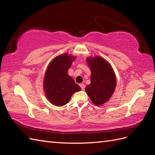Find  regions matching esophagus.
Segmentation results:
<instances>
[{
	"label": "esophagus",
	"instance_id": "34e87169",
	"mask_svg": "<svg viewBox=\"0 0 155 155\" xmlns=\"http://www.w3.org/2000/svg\"><path fill=\"white\" fill-rule=\"evenodd\" d=\"M79 86H80V87L81 88L82 90H85V84H83V83H80V84H79Z\"/></svg>",
	"mask_w": 155,
	"mask_h": 155
}]
</instances>
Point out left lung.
<instances>
[{
    "instance_id": "8db88e82",
    "label": "left lung",
    "mask_w": 155,
    "mask_h": 155,
    "mask_svg": "<svg viewBox=\"0 0 155 155\" xmlns=\"http://www.w3.org/2000/svg\"><path fill=\"white\" fill-rule=\"evenodd\" d=\"M87 63L91 72V84L85 91L94 104L104 105L110 100L116 86V78L110 64L100 56L87 57Z\"/></svg>"
}]
</instances>
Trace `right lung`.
Segmentation results:
<instances>
[{"mask_svg":"<svg viewBox=\"0 0 155 155\" xmlns=\"http://www.w3.org/2000/svg\"><path fill=\"white\" fill-rule=\"evenodd\" d=\"M76 59L68 53L59 55L49 63L43 81L45 96L51 104L61 107L69 102L73 94L81 87L68 74V70Z\"/></svg>","mask_w":155,"mask_h":155,"instance_id":"add662e5","label":"right lung"}]
</instances>
